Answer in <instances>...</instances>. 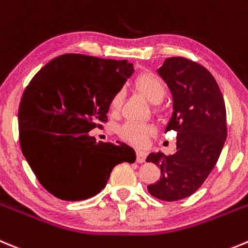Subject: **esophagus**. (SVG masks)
Returning <instances> with one entry per match:
<instances>
[{"label":"esophagus","mask_w":248,"mask_h":248,"mask_svg":"<svg viewBox=\"0 0 248 248\" xmlns=\"http://www.w3.org/2000/svg\"><path fill=\"white\" fill-rule=\"evenodd\" d=\"M146 157H147L146 152L138 149L137 151V163H144L146 162Z\"/></svg>","instance_id":"1"}]
</instances>
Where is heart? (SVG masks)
<instances>
[{"label":"heart","mask_w":248,"mask_h":248,"mask_svg":"<svg viewBox=\"0 0 248 248\" xmlns=\"http://www.w3.org/2000/svg\"><path fill=\"white\" fill-rule=\"evenodd\" d=\"M133 86L136 90L146 97L151 104H159L167 95V84L159 75L152 73V71H144L140 73L133 81ZM124 93L121 91L113 93L110 100V110L116 112L119 111L122 105ZM153 128L151 124H138V122L128 121L122 124L119 129V133L124 140L129 143L136 146H142L146 143L148 136L152 135Z\"/></svg>","instance_id":"b5f03b06"}]
</instances>
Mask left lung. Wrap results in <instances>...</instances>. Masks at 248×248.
<instances>
[{
	"instance_id": "left-lung-1",
	"label": "left lung",
	"mask_w": 248,
	"mask_h": 248,
	"mask_svg": "<svg viewBox=\"0 0 248 248\" xmlns=\"http://www.w3.org/2000/svg\"><path fill=\"white\" fill-rule=\"evenodd\" d=\"M158 74L173 93L166 132H177V152L147 157L160 168L159 180L147 189L157 199L177 202L195 193L215 167L227 136L226 108L215 78L202 64L171 57Z\"/></svg>"
}]
</instances>
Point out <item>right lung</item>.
<instances>
[{"mask_svg": "<svg viewBox=\"0 0 248 248\" xmlns=\"http://www.w3.org/2000/svg\"><path fill=\"white\" fill-rule=\"evenodd\" d=\"M132 73L127 60L64 54L24 89L18 108L22 153L55 198L79 202L95 196L115 166L136 160L127 144L96 142L89 135L108 122L111 97Z\"/></svg>", "mask_w": 248, "mask_h": 248, "instance_id": "1", "label": "right lung"}]
</instances>
